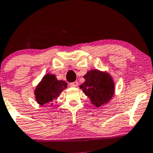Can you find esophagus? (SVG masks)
<instances>
[{"label": "esophagus", "mask_w": 153, "mask_h": 153, "mask_svg": "<svg viewBox=\"0 0 153 153\" xmlns=\"http://www.w3.org/2000/svg\"><path fill=\"white\" fill-rule=\"evenodd\" d=\"M70 85H71V87H74V88L78 87V81H75V82H71V83H70Z\"/></svg>", "instance_id": "1"}]
</instances>
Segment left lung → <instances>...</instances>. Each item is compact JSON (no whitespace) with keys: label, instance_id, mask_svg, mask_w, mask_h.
<instances>
[{"label":"left lung","instance_id":"obj_1","mask_svg":"<svg viewBox=\"0 0 153 153\" xmlns=\"http://www.w3.org/2000/svg\"><path fill=\"white\" fill-rule=\"evenodd\" d=\"M85 82L80 85L91 103L96 107L107 103L114 94V82L107 73L91 70L83 76Z\"/></svg>","mask_w":153,"mask_h":153}]
</instances>
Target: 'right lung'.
Masks as SVG:
<instances>
[{
	"label": "right lung",
	"instance_id": "obj_1",
	"mask_svg": "<svg viewBox=\"0 0 153 153\" xmlns=\"http://www.w3.org/2000/svg\"><path fill=\"white\" fill-rule=\"evenodd\" d=\"M68 84L63 80H58L54 75L47 74L42 79L35 89L36 101L41 106L57 99Z\"/></svg>",
	"mask_w": 153,
	"mask_h": 153
}]
</instances>
